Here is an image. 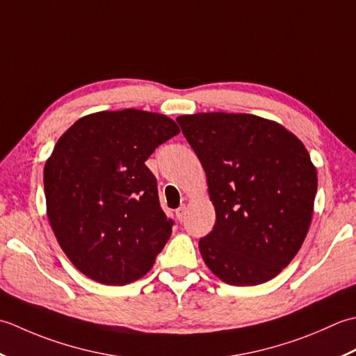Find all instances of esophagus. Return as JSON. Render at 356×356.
Here are the masks:
<instances>
[{
	"instance_id": "obj_1",
	"label": "esophagus",
	"mask_w": 356,
	"mask_h": 356,
	"mask_svg": "<svg viewBox=\"0 0 356 356\" xmlns=\"http://www.w3.org/2000/svg\"><path fill=\"white\" fill-rule=\"evenodd\" d=\"M186 210H187L186 204H181V206L177 209V218H178L181 222H183L184 218H186Z\"/></svg>"
}]
</instances>
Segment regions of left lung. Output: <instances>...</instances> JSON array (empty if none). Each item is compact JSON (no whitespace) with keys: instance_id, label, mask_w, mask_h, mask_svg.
Segmentation results:
<instances>
[{"instance_id":"8db88e82","label":"left lung","mask_w":356,"mask_h":356,"mask_svg":"<svg viewBox=\"0 0 356 356\" xmlns=\"http://www.w3.org/2000/svg\"><path fill=\"white\" fill-rule=\"evenodd\" d=\"M206 172L213 230L206 266L230 286L277 277L298 253L314 215L318 177L307 149L280 122L250 113L177 118Z\"/></svg>"}]
</instances>
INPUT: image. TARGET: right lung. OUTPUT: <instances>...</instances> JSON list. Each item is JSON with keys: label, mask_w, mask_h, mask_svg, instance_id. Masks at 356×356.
Here are the masks:
<instances>
[{"label": "right lung", "mask_w": 356, "mask_h": 356, "mask_svg": "<svg viewBox=\"0 0 356 356\" xmlns=\"http://www.w3.org/2000/svg\"><path fill=\"white\" fill-rule=\"evenodd\" d=\"M177 122L124 108L75 121L44 165L47 218L63 252L87 278L126 286L143 278L172 234L146 159Z\"/></svg>", "instance_id": "obj_1"}]
</instances>
